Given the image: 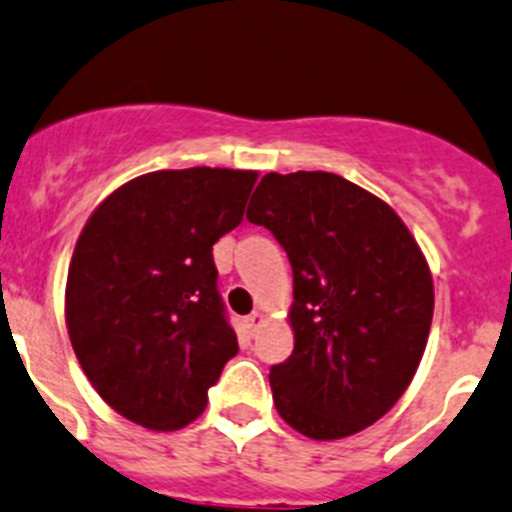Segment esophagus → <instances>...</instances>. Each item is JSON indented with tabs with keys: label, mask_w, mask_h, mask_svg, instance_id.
<instances>
[{
	"label": "esophagus",
	"mask_w": 512,
	"mask_h": 512,
	"mask_svg": "<svg viewBox=\"0 0 512 512\" xmlns=\"http://www.w3.org/2000/svg\"><path fill=\"white\" fill-rule=\"evenodd\" d=\"M262 325H265V315H262V312H252V315L245 317V327L250 335H255Z\"/></svg>",
	"instance_id": "esophagus-1"
}]
</instances>
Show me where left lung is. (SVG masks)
<instances>
[{
  "label": "left lung",
  "mask_w": 512,
  "mask_h": 512,
  "mask_svg": "<svg viewBox=\"0 0 512 512\" xmlns=\"http://www.w3.org/2000/svg\"><path fill=\"white\" fill-rule=\"evenodd\" d=\"M247 220L285 247L295 350L270 370L290 428L340 440L388 413L418 372L433 322V272L398 212L332 172H270Z\"/></svg>",
  "instance_id": "8db88e82"
}]
</instances>
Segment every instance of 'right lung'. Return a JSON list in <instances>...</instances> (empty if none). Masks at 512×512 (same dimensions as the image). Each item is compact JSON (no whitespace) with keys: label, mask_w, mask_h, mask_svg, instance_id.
<instances>
[{"label":"right lung","mask_w":512,"mask_h":512,"mask_svg":"<svg viewBox=\"0 0 512 512\" xmlns=\"http://www.w3.org/2000/svg\"><path fill=\"white\" fill-rule=\"evenodd\" d=\"M255 170L147 172L104 197L79 232L64 290L72 350L122 418L170 433L200 418L237 355L212 245L245 215Z\"/></svg>","instance_id":"obj_1"}]
</instances>
